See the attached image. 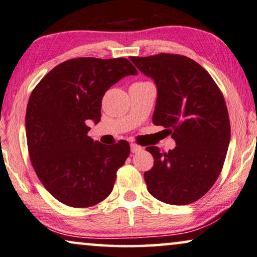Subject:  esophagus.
<instances>
[{"mask_svg": "<svg viewBox=\"0 0 257 257\" xmlns=\"http://www.w3.org/2000/svg\"><path fill=\"white\" fill-rule=\"evenodd\" d=\"M143 151V147L138 146L136 144H131V152L132 153H138V152H141Z\"/></svg>", "mask_w": 257, "mask_h": 257, "instance_id": "34e87169", "label": "esophagus"}]
</instances>
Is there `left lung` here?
I'll return each instance as SVG.
<instances>
[{"label":"left lung","mask_w":257,"mask_h":257,"mask_svg":"<svg viewBox=\"0 0 257 257\" xmlns=\"http://www.w3.org/2000/svg\"><path fill=\"white\" fill-rule=\"evenodd\" d=\"M130 59L156 85L153 124L163 126L176 143L168 153L146 148L154 158L153 168L144 174L148 191L172 205L196 202L217 181L229 145L221 91L202 66L183 55Z\"/></svg>","instance_id":"left-lung-1"}]
</instances>
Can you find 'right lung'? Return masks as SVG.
Returning <instances> with one entry per match:
<instances>
[{
    "label": "right lung",
    "mask_w": 257,
    "mask_h": 257,
    "mask_svg": "<svg viewBox=\"0 0 257 257\" xmlns=\"http://www.w3.org/2000/svg\"><path fill=\"white\" fill-rule=\"evenodd\" d=\"M137 74L125 58H77L54 67L32 91L25 117L30 159L59 202L89 207L112 191L130 145L125 140L103 145L88 136V124L101 120L107 89Z\"/></svg>",
    "instance_id": "1"
}]
</instances>
